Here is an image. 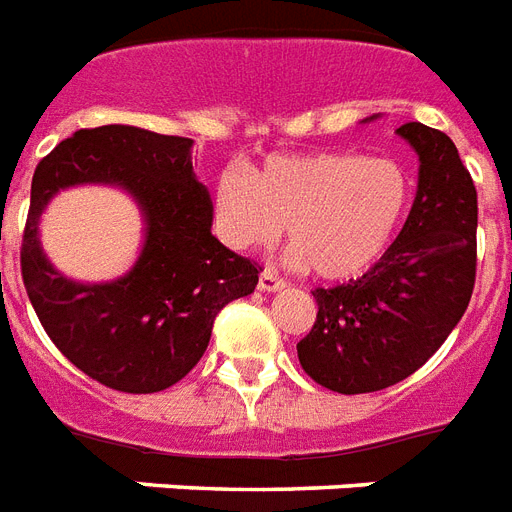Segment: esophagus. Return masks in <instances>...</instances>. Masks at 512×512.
<instances>
[{
	"mask_svg": "<svg viewBox=\"0 0 512 512\" xmlns=\"http://www.w3.org/2000/svg\"><path fill=\"white\" fill-rule=\"evenodd\" d=\"M284 287H287V281L281 279L273 268H265V271L260 273V281H257V289H260V292H279V289Z\"/></svg>",
	"mask_w": 512,
	"mask_h": 512,
	"instance_id": "1",
	"label": "esophagus"
}]
</instances>
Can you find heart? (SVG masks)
Returning a JSON list of instances; mask_svg holds the SVG:
<instances>
[{"label": "heart", "mask_w": 512, "mask_h": 512, "mask_svg": "<svg viewBox=\"0 0 512 512\" xmlns=\"http://www.w3.org/2000/svg\"><path fill=\"white\" fill-rule=\"evenodd\" d=\"M412 183L396 159L353 151L268 156L212 183L217 233L233 249H265L287 228L297 265L327 281L361 276L396 239Z\"/></svg>", "instance_id": "heart-1"}]
</instances>
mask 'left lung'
Returning a JSON list of instances; mask_svg holds the SVG:
<instances>
[{
	"label": "left lung",
	"mask_w": 512,
	"mask_h": 512,
	"mask_svg": "<svg viewBox=\"0 0 512 512\" xmlns=\"http://www.w3.org/2000/svg\"><path fill=\"white\" fill-rule=\"evenodd\" d=\"M398 135L420 156L412 212L364 276L313 289L316 324L297 342L305 374L345 396L417 372L452 335L476 284L478 196L457 146L420 122Z\"/></svg>",
	"instance_id": "8db88e82"
}]
</instances>
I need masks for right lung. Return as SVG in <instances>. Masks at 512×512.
I'll return each mask as SVG.
<instances>
[{"mask_svg":"<svg viewBox=\"0 0 512 512\" xmlns=\"http://www.w3.org/2000/svg\"><path fill=\"white\" fill-rule=\"evenodd\" d=\"M191 138L106 124L79 130L36 164L20 273L44 332L87 377L122 393L183 380L209 345L215 316L255 292L260 265L212 236V199L196 180ZM119 184L147 220L141 257L122 280L79 285L51 268L38 215L68 184Z\"/></svg>","mask_w":512,"mask_h":512,"instance_id":"1","label":"right lung"}]
</instances>
